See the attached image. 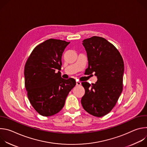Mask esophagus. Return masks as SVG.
<instances>
[{
	"label": "esophagus",
	"mask_w": 147,
	"mask_h": 147,
	"mask_svg": "<svg viewBox=\"0 0 147 147\" xmlns=\"http://www.w3.org/2000/svg\"><path fill=\"white\" fill-rule=\"evenodd\" d=\"M81 82H80V81H76V86H81Z\"/></svg>",
	"instance_id": "esophagus-1"
}]
</instances>
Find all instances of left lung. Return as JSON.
I'll return each mask as SVG.
<instances>
[{
	"label": "left lung",
	"instance_id": "obj_1",
	"mask_svg": "<svg viewBox=\"0 0 147 147\" xmlns=\"http://www.w3.org/2000/svg\"><path fill=\"white\" fill-rule=\"evenodd\" d=\"M82 45L88 57L87 73H94L98 80L92 85L82 82L86 92L81 102L88 113L102 117L111 111L122 92L123 60L115 47L103 38L86 39Z\"/></svg>",
	"mask_w": 147,
	"mask_h": 147
}]
</instances>
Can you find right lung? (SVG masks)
<instances>
[{"label":"right lung","instance_id":"right-lung-1","mask_svg":"<svg viewBox=\"0 0 147 147\" xmlns=\"http://www.w3.org/2000/svg\"><path fill=\"white\" fill-rule=\"evenodd\" d=\"M70 42L49 39L36 46L24 68L25 87L35 111L51 116L63 108L69 92L76 86L74 79L61 78V56Z\"/></svg>","mask_w":147,"mask_h":147}]
</instances>
